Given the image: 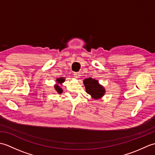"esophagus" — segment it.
<instances>
[{
	"label": "esophagus",
	"mask_w": 155,
	"mask_h": 155,
	"mask_svg": "<svg viewBox=\"0 0 155 155\" xmlns=\"http://www.w3.org/2000/svg\"><path fill=\"white\" fill-rule=\"evenodd\" d=\"M74 77L75 78H79L81 77V74H80L79 72H74Z\"/></svg>",
	"instance_id": "obj_1"
}]
</instances>
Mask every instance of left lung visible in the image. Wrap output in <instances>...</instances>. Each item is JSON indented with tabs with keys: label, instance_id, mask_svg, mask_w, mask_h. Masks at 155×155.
Returning a JSON list of instances; mask_svg holds the SVG:
<instances>
[{
	"label": "left lung",
	"instance_id": "8db88e82",
	"mask_svg": "<svg viewBox=\"0 0 155 155\" xmlns=\"http://www.w3.org/2000/svg\"><path fill=\"white\" fill-rule=\"evenodd\" d=\"M86 92L95 100L100 99L106 93L105 88L99 84L98 81L92 78H87L83 80Z\"/></svg>",
	"mask_w": 155,
	"mask_h": 155
}]
</instances>
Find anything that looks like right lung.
<instances>
[{"instance_id": "obj_1", "label": "right lung", "mask_w": 155, "mask_h": 155, "mask_svg": "<svg viewBox=\"0 0 155 155\" xmlns=\"http://www.w3.org/2000/svg\"><path fill=\"white\" fill-rule=\"evenodd\" d=\"M64 81L65 78L64 77H60L56 79V83H57V84H54V87L56 92H57L58 94H61L62 93V91H63V90H62V88L61 87V85H62V84L64 83Z\"/></svg>"}]
</instances>
